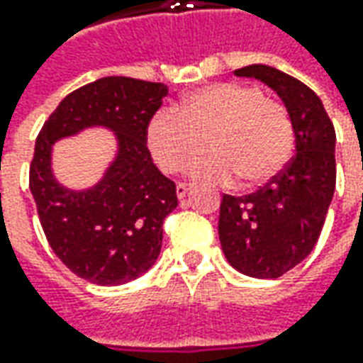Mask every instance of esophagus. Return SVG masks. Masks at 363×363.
Wrapping results in <instances>:
<instances>
[{"label": "esophagus", "instance_id": "obj_1", "mask_svg": "<svg viewBox=\"0 0 363 363\" xmlns=\"http://www.w3.org/2000/svg\"><path fill=\"white\" fill-rule=\"evenodd\" d=\"M191 186L189 184H177V188H175V194H177V198L182 200V198H186V194H188Z\"/></svg>", "mask_w": 363, "mask_h": 363}]
</instances>
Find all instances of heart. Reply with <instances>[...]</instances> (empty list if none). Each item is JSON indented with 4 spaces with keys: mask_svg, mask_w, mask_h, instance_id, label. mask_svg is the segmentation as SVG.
<instances>
[{
    "mask_svg": "<svg viewBox=\"0 0 363 363\" xmlns=\"http://www.w3.org/2000/svg\"><path fill=\"white\" fill-rule=\"evenodd\" d=\"M206 143L210 151L188 165V175L208 182L240 177L258 188L279 177L293 157L295 131L286 108L257 86L206 84L177 108L157 111L145 129V145L163 174H175Z\"/></svg>",
    "mask_w": 363,
    "mask_h": 363,
    "instance_id": "heart-1",
    "label": "heart"
}]
</instances>
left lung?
I'll list each match as a JSON object with an SVG mask.
<instances>
[{
    "mask_svg": "<svg viewBox=\"0 0 363 363\" xmlns=\"http://www.w3.org/2000/svg\"><path fill=\"white\" fill-rule=\"evenodd\" d=\"M236 77L257 78L279 94L295 131V157L250 196H226L218 234L232 267L255 279H277L309 257L335 191V129L321 99L285 72L250 64Z\"/></svg>",
    "mask_w": 363,
    "mask_h": 363,
    "instance_id": "obj_1",
    "label": "left lung"
}]
</instances>
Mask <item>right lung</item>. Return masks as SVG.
Masks as SVG:
<instances>
[{"mask_svg": "<svg viewBox=\"0 0 363 363\" xmlns=\"http://www.w3.org/2000/svg\"><path fill=\"white\" fill-rule=\"evenodd\" d=\"M165 94L163 82L99 78L70 92L35 139L30 189L42 228L56 257L89 283L125 285L160 257L163 220L177 196L149 155L145 129ZM86 128L113 132L116 157L94 186L66 189L53 175V143Z\"/></svg>", "mask_w": 363, "mask_h": 363, "instance_id": "obj_1", "label": "right lung"}]
</instances>
